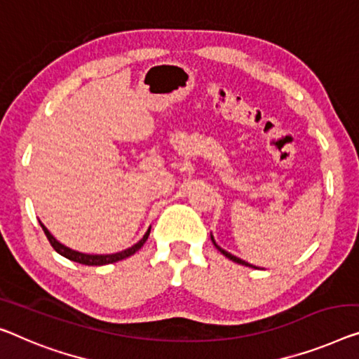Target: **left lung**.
<instances>
[{"instance_id":"obj_1","label":"left lung","mask_w":359,"mask_h":359,"mask_svg":"<svg viewBox=\"0 0 359 359\" xmlns=\"http://www.w3.org/2000/svg\"><path fill=\"white\" fill-rule=\"evenodd\" d=\"M211 240H212V243H214V247H216L219 251H221V253L226 256V258H229L231 261H233V263H237V264H242V266H248V267H255L253 264H250V263H247V261H243V259H240V258H237V256H233V255H231L229 253V251H226V250H222L221 247H219V245L214 242V237L211 235Z\"/></svg>"}]
</instances>
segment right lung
Here are the masks:
<instances>
[{"instance_id": "obj_1", "label": "right lung", "mask_w": 359, "mask_h": 359, "mask_svg": "<svg viewBox=\"0 0 359 359\" xmlns=\"http://www.w3.org/2000/svg\"><path fill=\"white\" fill-rule=\"evenodd\" d=\"M40 226L43 229V232H45L46 238L50 240L51 247L55 248L57 253H60L61 256H64V258H67V259H71V261H76V263L85 264V266H104V264L117 263V261L128 258V256H132L133 253H137V251L143 247V243H145L147 240H148L149 231H151V227H149L148 231H147V233L143 235V238L140 240V242L135 243L130 248L124 250V251H119V253H112V255H85V253H80V251H76V250H71V248L64 247L62 243H60L55 237H53V235L50 233V231H48V229L43 226L41 222H40Z\"/></svg>"}]
</instances>
